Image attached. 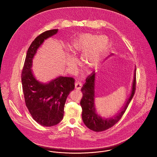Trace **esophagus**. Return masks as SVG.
Wrapping results in <instances>:
<instances>
[{
    "mask_svg": "<svg viewBox=\"0 0 157 157\" xmlns=\"http://www.w3.org/2000/svg\"><path fill=\"white\" fill-rule=\"evenodd\" d=\"M82 86V84L80 82H77L75 85V88L76 90H81Z\"/></svg>",
    "mask_w": 157,
    "mask_h": 157,
    "instance_id": "1",
    "label": "esophagus"
}]
</instances>
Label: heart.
Here are the masks:
<instances>
[{
  "label": "heart",
  "mask_w": 157,
  "mask_h": 157,
  "mask_svg": "<svg viewBox=\"0 0 157 157\" xmlns=\"http://www.w3.org/2000/svg\"><path fill=\"white\" fill-rule=\"evenodd\" d=\"M111 48V41L106 36H99L91 33L82 34L72 42L71 51L75 54H82L83 66L92 71L97 69L108 52ZM69 65L75 67L78 61L74 56H69Z\"/></svg>",
  "instance_id": "heart-1"
}]
</instances>
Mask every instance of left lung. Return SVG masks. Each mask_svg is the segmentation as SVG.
I'll return each instance as SVG.
<instances>
[{
  "label": "left lung",
  "instance_id": "8db88e82",
  "mask_svg": "<svg viewBox=\"0 0 157 157\" xmlns=\"http://www.w3.org/2000/svg\"><path fill=\"white\" fill-rule=\"evenodd\" d=\"M113 56L111 54L110 56ZM136 68L134 72V78L132 81V88L129 97L126 100L123 107L117 114L113 117L105 118L101 117L97 111L95 107V78L96 74L93 72L89 76L86 83L82 88L83 98L81 100L80 105L82 108V120L84 124L90 130L95 132L104 131L115 124L121 118L126 111L130 101H131L135 90V76Z\"/></svg>",
  "mask_w": 157,
  "mask_h": 157
}]
</instances>
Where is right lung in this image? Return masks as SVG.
Returning a JSON list of instances; mask_svg holds the SVG:
<instances>
[{
	"label": "right lung",
	"mask_w": 157,
	"mask_h": 157,
	"mask_svg": "<svg viewBox=\"0 0 157 157\" xmlns=\"http://www.w3.org/2000/svg\"><path fill=\"white\" fill-rule=\"evenodd\" d=\"M59 29L45 31L29 47L22 72V84L26 106L33 118L46 127L55 126L63 118L67 96L75 88L71 77L59 76L47 83L37 79L33 72V60L38 49Z\"/></svg>",
	"instance_id": "add662e5"
}]
</instances>
